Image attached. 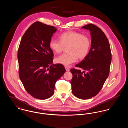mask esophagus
Instances as JSON below:
<instances>
[{"label":"esophagus","mask_w":128,"mask_h":128,"mask_svg":"<svg viewBox=\"0 0 128 128\" xmlns=\"http://www.w3.org/2000/svg\"><path fill=\"white\" fill-rule=\"evenodd\" d=\"M65 69H66V71H69L70 70V68L68 67H67V66H65Z\"/></svg>","instance_id":"1"}]
</instances>
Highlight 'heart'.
<instances>
[{
  "mask_svg": "<svg viewBox=\"0 0 128 128\" xmlns=\"http://www.w3.org/2000/svg\"><path fill=\"white\" fill-rule=\"evenodd\" d=\"M59 38L60 41L55 39L50 40V48L55 53L59 54L68 47V53L56 58V63L68 66L77 61V58L82 60L88 55L91 46L88 36L75 31H68L62 34Z\"/></svg>",
  "mask_w": 128,
  "mask_h": 128,
  "instance_id": "heart-1",
  "label": "heart"
}]
</instances>
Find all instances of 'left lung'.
<instances>
[{
    "mask_svg": "<svg viewBox=\"0 0 128 128\" xmlns=\"http://www.w3.org/2000/svg\"><path fill=\"white\" fill-rule=\"evenodd\" d=\"M89 30L91 36V46L89 52L75 67L72 68L71 80L73 94L81 99H88L100 91L110 73L112 59L108 40L102 30L90 24L82 27Z\"/></svg>",
    "mask_w": 128,
    "mask_h": 128,
    "instance_id": "left-lung-1",
    "label": "left lung"
}]
</instances>
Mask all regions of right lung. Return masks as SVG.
<instances>
[{"label": "right lung", "instance_id": "1", "mask_svg": "<svg viewBox=\"0 0 128 128\" xmlns=\"http://www.w3.org/2000/svg\"><path fill=\"white\" fill-rule=\"evenodd\" d=\"M56 28L36 22L25 32L18 50V74L26 91L38 99L50 98L55 83L66 72L60 64H52L53 52L49 43Z\"/></svg>", "mask_w": 128, "mask_h": 128}]
</instances>
